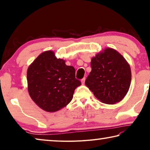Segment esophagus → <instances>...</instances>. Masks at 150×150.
<instances>
[{
  "instance_id": "1",
  "label": "esophagus",
  "mask_w": 150,
  "mask_h": 150,
  "mask_svg": "<svg viewBox=\"0 0 150 150\" xmlns=\"http://www.w3.org/2000/svg\"><path fill=\"white\" fill-rule=\"evenodd\" d=\"M85 82V77H84L83 79H81V83H82V85H84Z\"/></svg>"
}]
</instances>
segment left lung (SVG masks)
<instances>
[{
  "label": "left lung",
  "instance_id": "1",
  "mask_svg": "<svg viewBox=\"0 0 150 150\" xmlns=\"http://www.w3.org/2000/svg\"><path fill=\"white\" fill-rule=\"evenodd\" d=\"M92 70L85 85L100 102L113 105L128 93L131 83L130 65L115 49L106 47L91 59Z\"/></svg>",
  "mask_w": 150,
  "mask_h": 150
}]
</instances>
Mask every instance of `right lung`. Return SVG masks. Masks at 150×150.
Returning a JSON list of instances; mask_svg holds the SVG:
<instances>
[{
    "label": "right lung",
    "instance_id": "add662e5",
    "mask_svg": "<svg viewBox=\"0 0 150 150\" xmlns=\"http://www.w3.org/2000/svg\"><path fill=\"white\" fill-rule=\"evenodd\" d=\"M28 91L32 100L44 110L54 112L71 101L75 89L81 85L73 66L57 59L53 51L40 54L28 68Z\"/></svg>",
    "mask_w": 150,
    "mask_h": 150
}]
</instances>
